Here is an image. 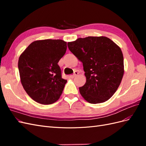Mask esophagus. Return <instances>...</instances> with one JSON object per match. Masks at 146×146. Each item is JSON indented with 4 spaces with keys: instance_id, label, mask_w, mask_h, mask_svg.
<instances>
[{
    "instance_id": "34e87169",
    "label": "esophagus",
    "mask_w": 146,
    "mask_h": 146,
    "mask_svg": "<svg viewBox=\"0 0 146 146\" xmlns=\"http://www.w3.org/2000/svg\"><path fill=\"white\" fill-rule=\"evenodd\" d=\"M78 72L77 71H76V72H74V74L73 75H71V76H70V77L71 78H74L76 77L77 76H78Z\"/></svg>"
}]
</instances>
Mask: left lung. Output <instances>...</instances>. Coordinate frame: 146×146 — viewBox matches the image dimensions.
I'll use <instances>...</instances> for the list:
<instances>
[{"label":"left lung","instance_id":"1","mask_svg":"<svg viewBox=\"0 0 146 146\" xmlns=\"http://www.w3.org/2000/svg\"><path fill=\"white\" fill-rule=\"evenodd\" d=\"M68 46L83 63L86 82L79 91L84 99L96 104L111 98L124 72L121 48L105 36L80 38L69 42Z\"/></svg>","mask_w":146,"mask_h":146}]
</instances>
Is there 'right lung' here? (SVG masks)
<instances>
[{
	"instance_id": "obj_1",
	"label": "right lung",
	"mask_w": 146,
	"mask_h": 146,
	"mask_svg": "<svg viewBox=\"0 0 146 146\" xmlns=\"http://www.w3.org/2000/svg\"><path fill=\"white\" fill-rule=\"evenodd\" d=\"M66 49L67 42L63 40L44 39L31 43L20 55L22 85L36 102L49 105L60 98L67 80L61 77L58 63Z\"/></svg>"
}]
</instances>
